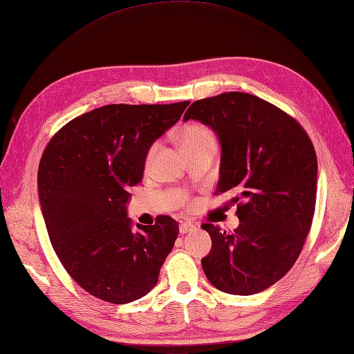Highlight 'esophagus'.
Wrapping results in <instances>:
<instances>
[{
    "mask_svg": "<svg viewBox=\"0 0 354 354\" xmlns=\"http://www.w3.org/2000/svg\"><path fill=\"white\" fill-rule=\"evenodd\" d=\"M193 229H196V226H194V223H192V221H180V225H179V232L180 234L192 232Z\"/></svg>",
    "mask_w": 354,
    "mask_h": 354,
    "instance_id": "esophagus-1",
    "label": "esophagus"
}]
</instances>
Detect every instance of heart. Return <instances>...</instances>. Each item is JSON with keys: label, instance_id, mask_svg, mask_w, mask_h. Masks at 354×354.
<instances>
[{"label": "heart", "instance_id": "b5f03b06", "mask_svg": "<svg viewBox=\"0 0 354 354\" xmlns=\"http://www.w3.org/2000/svg\"><path fill=\"white\" fill-rule=\"evenodd\" d=\"M178 142L183 146V149L190 153L193 151L199 149H216V134L209 127L203 125V123L192 122L187 123L178 131ZM158 149V142H153L149 145L145 153V166H149L152 162L155 153Z\"/></svg>", "mask_w": 354, "mask_h": 354}]
</instances>
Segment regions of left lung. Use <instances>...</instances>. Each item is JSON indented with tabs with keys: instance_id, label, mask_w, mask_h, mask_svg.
Masks as SVG:
<instances>
[{
	"instance_id": "1",
	"label": "left lung",
	"mask_w": 354,
	"mask_h": 354,
	"mask_svg": "<svg viewBox=\"0 0 354 354\" xmlns=\"http://www.w3.org/2000/svg\"><path fill=\"white\" fill-rule=\"evenodd\" d=\"M216 131L221 145L214 194L231 192L240 226L203 223L212 250L202 259L217 290L250 295L282 279L297 261L317 202V153L288 113L261 97L229 92L196 101L184 120Z\"/></svg>"
}]
</instances>
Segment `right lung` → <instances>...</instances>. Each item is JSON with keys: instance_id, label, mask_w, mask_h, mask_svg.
<instances>
[{"instance_id": "obj_1", "label": "right lung", "mask_w": 354, "mask_h": 354, "mask_svg": "<svg viewBox=\"0 0 354 354\" xmlns=\"http://www.w3.org/2000/svg\"><path fill=\"white\" fill-rule=\"evenodd\" d=\"M188 101L110 104L72 119L49 140L37 170L46 231L62 266L96 299L123 305L149 292L175 245L178 221L131 229L128 188L143 178L145 153Z\"/></svg>"}]
</instances>
